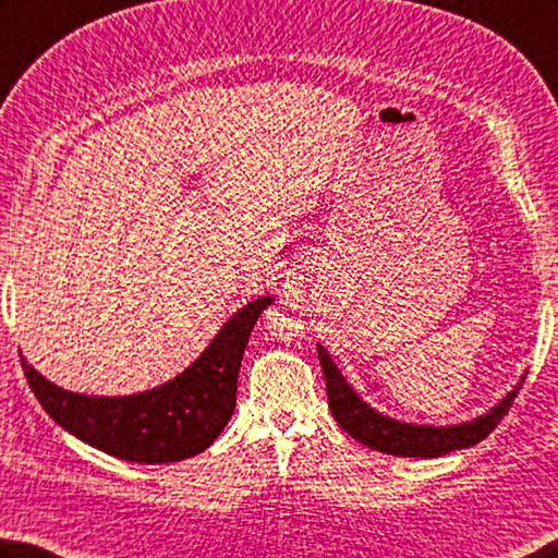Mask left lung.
Masks as SVG:
<instances>
[{
  "instance_id": "left-lung-1",
  "label": "left lung",
  "mask_w": 558,
  "mask_h": 558,
  "mask_svg": "<svg viewBox=\"0 0 558 558\" xmlns=\"http://www.w3.org/2000/svg\"><path fill=\"white\" fill-rule=\"evenodd\" d=\"M319 363L327 378V398L329 410L333 420L339 422L343 432H349L353 439L366 444L368 449H376L383 453L392 456H408V459H437V456L469 449L473 444L483 441L488 434L498 427L500 420L512 408V400L518 398V392L524 383V376L520 383L505 395V398L495 404L481 417L461 424H449V427H429V424H408L380 414L363 402L356 390L351 388L347 378L341 376L337 363L331 361L327 349L317 343Z\"/></svg>"
}]
</instances>
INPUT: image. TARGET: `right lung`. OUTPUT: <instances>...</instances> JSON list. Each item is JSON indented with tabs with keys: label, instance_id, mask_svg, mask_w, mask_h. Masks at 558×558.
Returning a JSON list of instances; mask_svg holds the SVG:
<instances>
[{
	"label": "right lung",
	"instance_id": "1",
	"mask_svg": "<svg viewBox=\"0 0 558 558\" xmlns=\"http://www.w3.org/2000/svg\"><path fill=\"white\" fill-rule=\"evenodd\" d=\"M270 295L241 307L202 356L160 388L105 398L58 388L26 363L24 376L38 402L80 441L134 463H173L202 453L227 427L236 408L241 359Z\"/></svg>",
	"mask_w": 558,
	"mask_h": 558
}]
</instances>
